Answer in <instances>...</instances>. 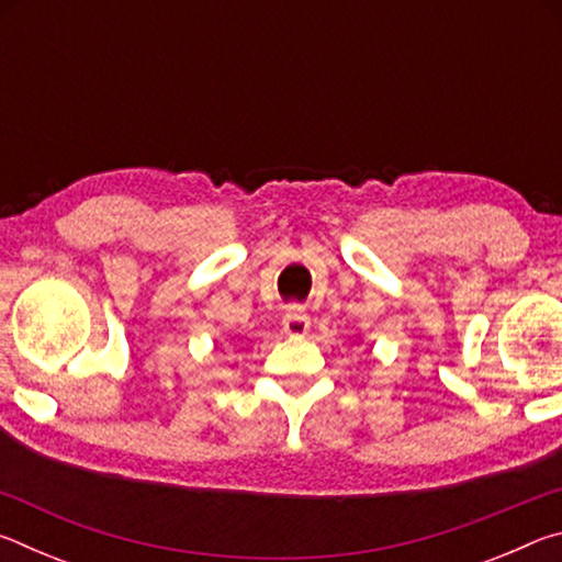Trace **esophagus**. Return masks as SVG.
Masks as SVG:
<instances>
[{"mask_svg": "<svg viewBox=\"0 0 562 562\" xmlns=\"http://www.w3.org/2000/svg\"><path fill=\"white\" fill-rule=\"evenodd\" d=\"M282 329L288 331L290 337H304L310 331V317L302 307H290L282 317Z\"/></svg>", "mask_w": 562, "mask_h": 562, "instance_id": "1", "label": "esophagus"}]
</instances>
